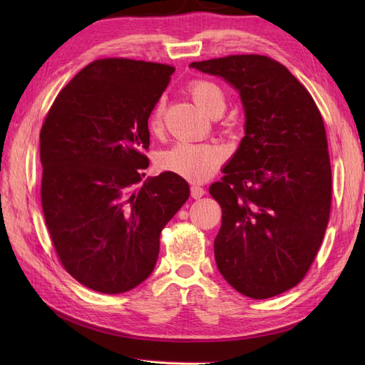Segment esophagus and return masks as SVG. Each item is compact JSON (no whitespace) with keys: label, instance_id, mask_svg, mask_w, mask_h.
<instances>
[{"label":"esophagus","instance_id":"obj_1","mask_svg":"<svg viewBox=\"0 0 365 365\" xmlns=\"http://www.w3.org/2000/svg\"><path fill=\"white\" fill-rule=\"evenodd\" d=\"M190 195H192L193 200H200V197H202L205 195V190L200 185H192L190 187Z\"/></svg>","mask_w":365,"mask_h":365}]
</instances>
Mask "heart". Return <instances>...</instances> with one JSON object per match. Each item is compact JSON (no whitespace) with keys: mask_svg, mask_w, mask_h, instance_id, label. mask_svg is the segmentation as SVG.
Returning <instances> with one entry per match:
<instances>
[{"mask_svg":"<svg viewBox=\"0 0 365 365\" xmlns=\"http://www.w3.org/2000/svg\"><path fill=\"white\" fill-rule=\"evenodd\" d=\"M189 93L195 103L208 115L217 117L227 106V97L222 88L208 79H195L189 83ZM163 103L153 108L149 129L160 132L163 126ZM227 157V150L215 143H176L163 150L157 164L164 172L178 175L190 182H204L212 176Z\"/></svg>","mask_w":365,"mask_h":365,"instance_id":"b5f03b06","label":"heart"}]
</instances>
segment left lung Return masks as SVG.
Returning a JSON list of instances; mask_svg holds the SVG:
<instances>
[{
    "instance_id": "1",
    "label": "left lung",
    "mask_w": 365,
    "mask_h": 365,
    "mask_svg": "<svg viewBox=\"0 0 365 365\" xmlns=\"http://www.w3.org/2000/svg\"><path fill=\"white\" fill-rule=\"evenodd\" d=\"M240 94L245 137L210 195L222 208L215 239L219 272L254 300L300 283L326 233L332 170L324 121L312 96L262 54L192 62Z\"/></svg>"
}]
</instances>
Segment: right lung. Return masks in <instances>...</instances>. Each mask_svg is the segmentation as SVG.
<instances>
[{
  "label": "right lung",
  "instance_id": "right-lung-1",
  "mask_svg": "<svg viewBox=\"0 0 365 365\" xmlns=\"http://www.w3.org/2000/svg\"><path fill=\"white\" fill-rule=\"evenodd\" d=\"M173 71L97 59L62 88L42 123L43 217L65 271L93 291L121 294L145 282L163 228L189 200L178 175L140 184L149 165L148 120Z\"/></svg>",
  "mask_w": 365,
  "mask_h": 365
}]
</instances>
